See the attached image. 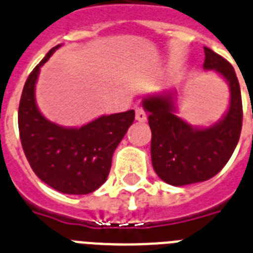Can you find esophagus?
Listing matches in <instances>:
<instances>
[{
    "mask_svg": "<svg viewBox=\"0 0 253 253\" xmlns=\"http://www.w3.org/2000/svg\"><path fill=\"white\" fill-rule=\"evenodd\" d=\"M135 113H136V121L139 122H145L146 121V113L145 110L143 109V107H136L135 108Z\"/></svg>",
    "mask_w": 253,
    "mask_h": 253,
    "instance_id": "obj_1",
    "label": "esophagus"
}]
</instances>
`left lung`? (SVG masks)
I'll return each mask as SVG.
<instances>
[{"mask_svg": "<svg viewBox=\"0 0 253 253\" xmlns=\"http://www.w3.org/2000/svg\"><path fill=\"white\" fill-rule=\"evenodd\" d=\"M207 71H216L229 84L230 105L211 127L190 126L175 114L173 94L153 95L143 100L152 130V165L157 175L173 186L211 179L228 163L239 141L243 121L241 87L228 60L205 47Z\"/></svg>", "mask_w": 253, "mask_h": 253, "instance_id": "left-lung-1", "label": "left lung"}]
</instances>
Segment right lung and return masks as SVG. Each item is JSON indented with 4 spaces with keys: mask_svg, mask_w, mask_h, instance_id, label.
I'll return each instance as SVG.
<instances>
[{
    "mask_svg": "<svg viewBox=\"0 0 253 253\" xmlns=\"http://www.w3.org/2000/svg\"><path fill=\"white\" fill-rule=\"evenodd\" d=\"M59 47L51 48L25 81L18 113L20 141L32 169L44 184L64 194H88L107 180L114 150L135 112L101 116L80 128L46 120L36 104V82L42 65Z\"/></svg>",
    "mask_w": 253,
    "mask_h": 253,
    "instance_id": "add662e5",
    "label": "right lung"
}]
</instances>
